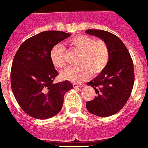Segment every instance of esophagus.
Here are the masks:
<instances>
[{"mask_svg":"<svg viewBox=\"0 0 148 148\" xmlns=\"http://www.w3.org/2000/svg\"><path fill=\"white\" fill-rule=\"evenodd\" d=\"M73 87H74V88H75V87H80V88H81L82 86H83V84H77V83H73Z\"/></svg>","mask_w":148,"mask_h":148,"instance_id":"esophagus-1","label":"esophagus"}]
</instances>
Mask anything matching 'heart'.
<instances>
[{
    "label": "heart",
    "mask_w": 148,
    "mask_h": 148,
    "mask_svg": "<svg viewBox=\"0 0 148 148\" xmlns=\"http://www.w3.org/2000/svg\"><path fill=\"white\" fill-rule=\"evenodd\" d=\"M70 45L81 53L77 68H68L61 73V77L73 82H81L93 75L101 73L106 68L110 59V51L107 44L101 39L95 40L86 35H78L71 39ZM50 58L55 67L66 66L65 48L60 45L54 47Z\"/></svg>",
    "instance_id": "b5f03b06"
}]
</instances>
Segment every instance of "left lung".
I'll return each instance as SVG.
<instances>
[{
	"label": "left lung",
	"mask_w": 148,
	"mask_h": 148,
	"mask_svg": "<svg viewBox=\"0 0 148 148\" xmlns=\"http://www.w3.org/2000/svg\"><path fill=\"white\" fill-rule=\"evenodd\" d=\"M86 32L104 41L110 51L106 69L87 83L97 96L86 104L89 112L106 117L120 111L131 95L134 82L133 61L122 41L114 34L100 29H88Z\"/></svg>",
	"instance_id": "1"
}]
</instances>
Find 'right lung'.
Listing matches in <instances>:
<instances>
[{"label":"right lung","instance_id":"add662e5","mask_svg":"<svg viewBox=\"0 0 148 148\" xmlns=\"http://www.w3.org/2000/svg\"><path fill=\"white\" fill-rule=\"evenodd\" d=\"M71 34L46 31L24 41L17 50L11 70V85L18 105L29 116L47 119L60 112L67 91L73 88L68 80L54 83L58 72L50 52Z\"/></svg>","mask_w":148,"mask_h":148}]
</instances>
